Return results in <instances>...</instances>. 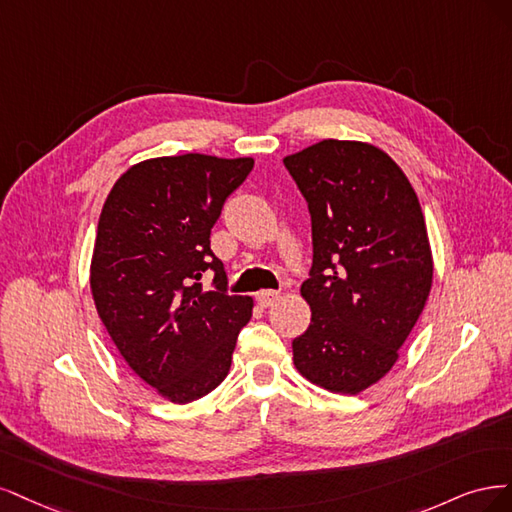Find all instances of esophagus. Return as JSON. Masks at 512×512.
Instances as JSON below:
<instances>
[{
    "instance_id": "34e87169",
    "label": "esophagus",
    "mask_w": 512,
    "mask_h": 512,
    "mask_svg": "<svg viewBox=\"0 0 512 512\" xmlns=\"http://www.w3.org/2000/svg\"><path fill=\"white\" fill-rule=\"evenodd\" d=\"M255 300H257V304H259L261 308H270V306H274V304L280 300V293H278V291H272V289H263V291H259V293L255 295Z\"/></svg>"
}]
</instances>
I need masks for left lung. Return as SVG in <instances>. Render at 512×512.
I'll return each mask as SVG.
<instances>
[{
  "label": "left lung",
  "mask_w": 512,
  "mask_h": 512,
  "mask_svg": "<svg viewBox=\"0 0 512 512\" xmlns=\"http://www.w3.org/2000/svg\"><path fill=\"white\" fill-rule=\"evenodd\" d=\"M283 161L312 219V270L300 289L312 317L293 340V364L312 385L357 395L395 366L430 298L419 197L370 142L329 138Z\"/></svg>",
  "instance_id": "8db88e82"
}]
</instances>
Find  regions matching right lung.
Instances as JSON below:
<instances>
[{"label":"right lung","instance_id":"1","mask_svg":"<svg viewBox=\"0 0 512 512\" xmlns=\"http://www.w3.org/2000/svg\"><path fill=\"white\" fill-rule=\"evenodd\" d=\"M253 163L200 153L140 161L114 183L97 223V315L127 366L174 404L223 383L253 315V298L225 293L223 261L210 251V229ZM206 269L214 292L201 289Z\"/></svg>","mask_w":512,"mask_h":512}]
</instances>
